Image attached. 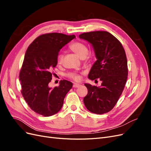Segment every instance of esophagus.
<instances>
[{
    "mask_svg": "<svg viewBox=\"0 0 151 151\" xmlns=\"http://www.w3.org/2000/svg\"><path fill=\"white\" fill-rule=\"evenodd\" d=\"M80 86H81V84H74V85H73V88H79Z\"/></svg>",
    "mask_w": 151,
    "mask_h": 151,
    "instance_id": "1",
    "label": "esophagus"
}]
</instances>
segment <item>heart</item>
Here are the masks:
<instances>
[{"instance_id":"obj_1","label":"heart","mask_w":151,"mask_h":151,"mask_svg":"<svg viewBox=\"0 0 151 151\" xmlns=\"http://www.w3.org/2000/svg\"><path fill=\"white\" fill-rule=\"evenodd\" d=\"M70 48L73 52H75L77 55L81 58H84L88 55L89 50L88 47L82 42H73L70 45ZM63 55L62 53H59L57 56V60L58 63H61L63 60ZM68 77L70 79L74 80L76 81H79L81 79V77L76 72H70L68 74Z\"/></svg>"}]
</instances>
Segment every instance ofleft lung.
Instances as JSON below:
<instances>
[{
	"label": "left lung",
	"mask_w": 151,
	"mask_h": 151,
	"mask_svg": "<svg viewBox=\"0 0 151 151\" xmlns=\"http://www.w3.org/2000/svg\"><path fill=\"white\" fill-rule=\"evenodd\" d=\"M81 39L92 45L97 60L88 75L91 80L99 78L101 86L84 85L88 93L84 98L86 108L96 114L106 113L115 106L125 88L128 76L125 50L120 41L107 31H91L82 33Z\"/></svg>",
	"instance_id": "obj_1"
}]
</instances>
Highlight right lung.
Wrapping results in <instances>:
<instances>
[{
  "label": "right lung",
  "instance_id": "add662e5",
  "mask_svg": "<svg viewBox=\"0 0 151 151\" xmlns=\"http://www.w3.org/2000/svg\"><path fill=\"white\" fill-rule=\"evenodd\" d=\"M75 35L52 33L39 36L27 49L19 73L21 93L30 108L43 116H52L62 108L67 93L72 87L63 80L51 88L52 70L57 64L60 49Z\"/></svg>",
  "mask_w": 151,
  "mask_h": 151
}]
</instances>
